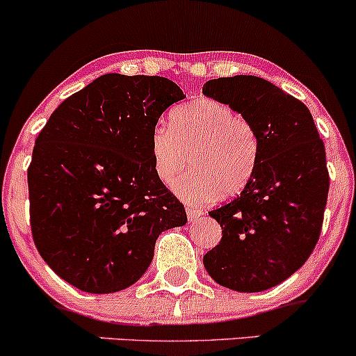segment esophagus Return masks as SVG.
Here are the masks:
<instances>
[{
    "mask_svg": "<svg viewBox=\"0 0 356 356\" xmlns=\"http://www.w3.org/2000/svg\"><path fill=\"white\" fill-rule=\"evenodd\" d=\"M186 212H187V218H189V220H192V222H194V220H197L202 216L201 209H195V207H192V206H187Z\"/></svg>",
    "mask_w": 356,
    "mask_h": 356,
    "instance_id": "1",
    "label": "esophagus"
}]
</instances>
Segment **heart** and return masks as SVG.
<instances>
[{
	"mask_svg": "<svg viewBox=\"0 0 356 356\" xmlns=\"http://www.w3.org/2000/svg\"><path fill=\"white\" fill-rule=\"evenodd\" d=\"M170 127L150 134L155 175L170 186L187 165L191 172L175 184L184 201L202 204L216 195L238 194L249 182L259 155L256 129L246 117L214 99H197L174 108Z\"/></svg>",
	"mask_w": 356,
	"mask_h": 356,
	"instance_id": "b5f03b06",
	"label": "heart"
}]
</instances>
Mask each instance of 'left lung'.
<instances>
[{
	"instance_id": "1",
	"label": "left lung",
	"mask_w": 356,
	"mask_h": 356,
	"mask_svg": "<svg viewBox=\"0 0 356 356\" xmlns=\"http://www.w3.org/2000/svg\"><path fill=\"white\" fill-rule=\"evenodd\" d=\"M202 93L246 117L259 140L241 195L209 212L222 238L204 266L224 288L264 291L303 266L320 238L330 189L325 145L303 102L271 81L227 76L206 81Z\"/></svg>"
}]
</instances>
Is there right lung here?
<instances>
[{"label":"right lung","instance_id":"1","mask_svg":"<svg viewBox=\"0 0 356 356\" xmlns=\"http://www.w3.org/2000/svg\"><path fill=\"white\" fill-rule=\"evenodd\" d=\"M186 99L164 76L102 75L51 113L28 167L35 246L61 280L104 295L152 263L159 234L187 222L155 175L150 134Z\"/></svg>","mask_w":356,"mask_h":356}]
</instances>
